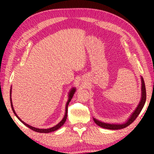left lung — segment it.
Instances as JSON below:
<instances>
[{"label":"left lung","mask_w":154,"mask_h":154,"mask_svg":"<svg viewBox=\"0 0 154 154\" xmlns=\"http://www.w3.org/2000/svg\"><path fill=\"white\" fill-rule=\"evenodd\" d=\"M141 82H142V87H141V90H142V94H141V100H140L139 105H138V106L136 109V110L134 111V113L132 114V116H130V118L128 119V121L123 124H106V123H104V122H101L100 121L97 120L95 118H94V121L95 123L98 125V126H100L103 128H106V129H110V130H119V129H122L124 128L127 126H128L129 125L131 124L132 122H133L135 119H137V118L139 116V113L141 111L142 109L143 106H144V105L146 101V89H145V82L144 80H143V77H141Z\"/></svg>","instance_id":"obj_1"}]
</instances>
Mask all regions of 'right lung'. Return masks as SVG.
<instances>
[{
	"mask_svg": "<svg viewBox=\"0 0 154 154\" xmlns=\"http://www.w3.org/2000/svg\"><path fill=\"white\" fill-rule=\"evenodd\" d=\"M75 92V88H72V90H71V92H69V100H68L67 103H66V111H65L66 112H65V115H64V118L62 119V121H61L60 122L59 124H57L56 126H54V127L51 128H48V129H38V128H36L32 127V126H30V125H28V124H27L24 123V122H23V121L22 120V119H21L19 118V117L17 116V115L16 114V113H15V111L14 109V106H13L12 100H11V97H10V101H11V109H12L13 111H14V114L15 115V116H16L17 118V119H19V120H20L21 122H22V123L24 124L25 125V126H26L27 127L29 128L30 129L32 130H34V131H35V132H41V133H49V132L56 131V130H57L58 129H59L60 128V127L62 126V125H63V124L65 123V122H66V118H67L68 106H69V103H70V101L71 100V99H72V96H73V94H74ZM11 90H10V96H11Z\"/></svg>",
	"mask_w": 154,
	"mask_h": 154,
	"instance_id": "right-lung-1",
	"label": "right lung"
}]
</instances>
